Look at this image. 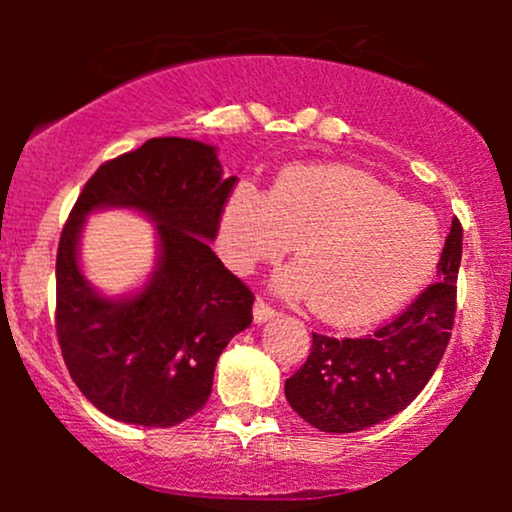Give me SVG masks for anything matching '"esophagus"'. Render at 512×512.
Instances as JSON below:
<instances>
[{
    "instance_id": "obj_1",
    "label": "esophagus",
    "mask_w": 512,
    "mask_h": 512,
    "mask_svg": "<svg viewBox=\"0 0 512 512\" xmlns=\"http://www.w3.org/2000/svg\"><path fill=\"white\" fill-rule=\"evenodd\" d=\"M274 315H276V310L272 308V305H269L267 301H264V298H257V301H255V308H252V317H255L257 325H260V322L272 320Z\"/></svg>"
}]
</instances>
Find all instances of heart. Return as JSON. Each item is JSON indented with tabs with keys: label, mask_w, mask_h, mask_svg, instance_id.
Here are the masks:
<instances>
[{
	"label": "heart",
	"mask_w": 512,
	"mask_h": 512,
	"mask_svg": "<svg viewBox=\"0 0 512 512\" xmlns=\"http://www.w3.org/2000/svg\"><path fill=\"white\" fill-rule=\"evenodd\" d=\"M296 243V264L274 284L313 301L334 325H368L402 305L431 274L438 228L431 214L361 170L291 166L267 192L240 185L221 216V255L245 274Z\"/></svg>",
	"instance_id": "heart-1"
}]
</instances>
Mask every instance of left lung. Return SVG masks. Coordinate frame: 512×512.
<instances>
[{
  "label": "left lung",
  "mask_w": 512,
  "mask_h": 512,
  "mask_svg": "<svg viewBox=\"0 0 512 512\" xmlns=\"http://www.w3.org/2000/svg\"><path fill=\"white\" fill-rule=\"evenodd\" d=\"M462 223L452 219L428 284L395 320L366 337L313 332L308 361L286 380L291 409L327 433H354L402 411L424 390L448 349L457 310Z\"/></svg>",
  "instance_id": "8db88e82"
}]
</instances>
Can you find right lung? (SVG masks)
Masks as SVG:
<instances>
[{
    "label": "right lung",
    "instance_id": "add662e5",
    "mask_svg": "<svg viewBox=\"0 0 512 512\" xmlns=\"http://www.w3.org/2000/svg\"><path fill=\"white\" fill-rule=\"evenodd\" d=\"M236 182L211 146L161 137L105 161L81 190L57 248L55 330L69 375L103 414L166 428L207 404L216 361L255 303L209 248ZM101 206L139 208L159 223L162 262L129 302L98 297L75 264L83 216Z\"/></svg>",
    "mask_w": 512,
    "mask_h": 512
}]
</instances>
